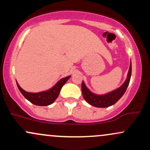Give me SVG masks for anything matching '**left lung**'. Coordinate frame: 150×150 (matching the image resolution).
Wrapping results in <instances>:
<instances>
[{
    "mask_svg": "<svg viewBox=\"0 0 150 150\" xmlns=\"http://www.w3.org/2000/svg\"><path fill=\"white\" fill-rule=\"evenodd\" d=\"M132 72V64L130 61V68L126 80L123 84L115 90L106 93L105 94H96L91 92L85 85V82H82V92L84 99L89 104L99 108H106L111 106L118 101L124 94L130 80Z\"/></svg>",
    "mask_w": 150,
    "mask_h": 150,
    "instance_id": "left-lung-1",
    "label": "left lung"
}]
</instances>
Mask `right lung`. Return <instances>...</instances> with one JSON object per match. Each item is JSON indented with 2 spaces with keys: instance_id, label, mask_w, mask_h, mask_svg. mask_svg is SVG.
Segmentation results:
<instances>
[{
  "instance_id": "obj_1",
  "label": "right lung",
  "mask_w": 150,
  "mask_h": 150,
  "mask_svg": "<svg viewBox=\"0 0 150 150\" xmlns=\"http://www.w3.org/2000/svg\"><path fill=\"white\" fill-rule=\"evenodd\" d=\"M70 77V75L63 77L53 87L48 90L43 91V92L33 93L26 92L23 89L20 87L19 84L17 82V85L19 90L22 93V95L25 97L28 101L31 103L37 106H49V105L53 104L55 100L57 99L58 95H59L60 91L63 85H65V82H67Z\"/></svg>"
}]
</instances>
